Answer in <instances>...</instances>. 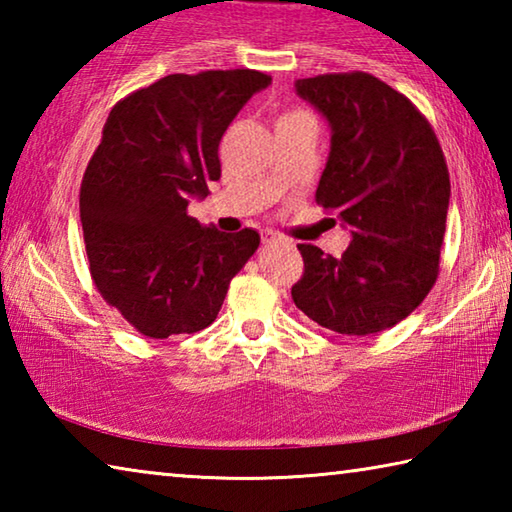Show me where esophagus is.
<instances>
[{
	"label": "esophagus",
	"instance_id": "34e87169",
	"mask_svg": "<svg viewBox=\"0 0 512 512\" xmlns=\"http://www.w3.org/2000/svg\"><path fill=\"white\" fill-rule=\"evenodd\" d=\"M262 241L264 244L268 246V244H277V241H280V237L275 235V232H271V230H266V232H262Z\"/></svg>",
	"mask_w": 512,
	"mask_h": 512
}]
</instances>
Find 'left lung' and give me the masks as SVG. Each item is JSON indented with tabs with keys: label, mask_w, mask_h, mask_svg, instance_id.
I'll return each instance as SVG.
<instances>
[{
	"label": "left lung",
	"mask_w": 512,
	"mask_h": 512,
	"mask_svg": "<svg viewBox=\"0 0 512 512\" xmlns=\"http://www.w3.org/2000/svg\"><path fill=\"white\" fill-rule=\"evenodd\" d=\"M296 92L332 131L316 201L350 228L352 241L341 257L298 246L305 273L293 302L332 332H384L438 277L449 207L443 149L422 112L372 74L298 79Z\"/></svg>",
	"instance_id": "8db88e82"
}]
</instances>
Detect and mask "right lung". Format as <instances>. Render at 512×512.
Listing matches in <instances>:
<instances>
[{
	"label": "right lung",
	"instance_id": "obj_1",
	"mask_svg": "<svg viewBox=\"0 0 512 512\" xmlns=\"http://www.w3.org/2000/svg\"><path fill=\"white\" fill-rule=\"evenodd\" d=\"M271 85L255 69L169 74L110 110L81 183L90 273L103 300L151 339L214 323L257 230L219 232L187 214L221 178L219 142Z\"/></svg>",
	"mask_w": 512,
	"mask_h": 512
}]
</instances>
